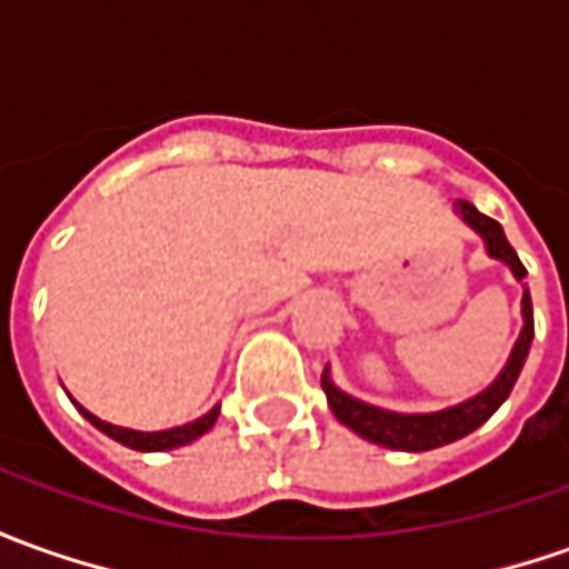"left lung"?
Wrapping results in <instances>:
<instances>
[{
	"label": "left lung",
	"instance_id": "left-lung-1",
	"mask_svg": "<svg viewBox=\"0 0 569 569\" xmlns=\"http://www.w3.org/2000/svg\"><path fill=\"white\" fill-rule=\"evenodd\" d=\"M458 211L461 218L477 230L482 239H486V249L492 258H501L508 268L513 270L517 280L527 277V268L523 261L517 258V252L511 249V242L505 239V230L501 223L492 218H486L482 211H477L470 202H458ZM532 301H529V289L523 292V333L517 339V346L511 351V361L505 365V370L498 373V380L479 392L477 398L463 401V405H455V408H446V411H436V415H392V411H382V408H373V405H365L358 398L339 392L333 382L323 377V392H327V401H330V411L339 417V423H346L349 430H355L358 436H365L370 442L386 448H398V451H430V448L448 446L455 439H463L467 432H473L477 427H482L489 417L496 415L501 408V401L511 396L513 382L523 370V361L529 355V342H532Z\"/></svg>",
	"mask_w": 569,
	"mask_h": 569
}]
</instances>
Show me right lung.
I'll return each instance as SVG.
<instances>
[{"mask_svg": "<svg viewBox=\"0 0 569 569\" xmlns=\"http://www.w3.org/2000/svg\"><path fill=\"white\" fill-rule=\"evenodd\" d=\"M80 408V405H77ZM80 415L90 420L92 427H99V430L111 436V439H118L121 446L127 448H137V451H168V448H180L192 442V439H199L202 432H208L214 427V420H218L220 408H211L208 415L199 417V420H192L187 427H173V430H161V432H137V430H123V427H114V423H106V420H99L96 415H90L87 408H80Z\"/></svg>", "mask_w": 569, "mask_h": 569, "instance_id": "add662e5", "label": "right lung"}]
</instances>
